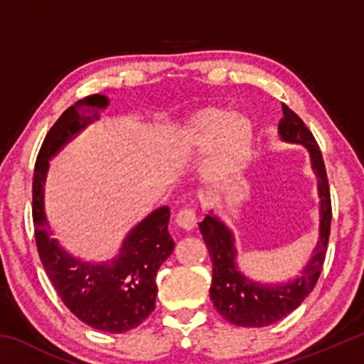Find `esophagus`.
<instances>
[{"instance_id":"34e87169","label":"esophagus","mask_w":364,"mask_h":364,"mask_svg":"<svg viewBox=\"0 0 364 364\" xmlns=\"http://www.w3.org/2000/svg\"><path fill=\"white\" fill-rule=\"evenodd\" d=\"M197 212H196V207H186V208H181L180 212L176 213V223L178 226H181L183 230L191 231L193 228H196L197 225Z\"/></svg>"}]
</instances>
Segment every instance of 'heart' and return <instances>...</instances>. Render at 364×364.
Here are the masks:
<instances>
[{
	"mask_svg": "<svg viewBox=\"0 0 364 364\" xmlns=\"http://www.w3.org/2000/svg\"><path fill=\"white\" fill-rule=\"evenodd\" d=\"M252 125L230 109L208 107L191 117L175 139L178 156L202 154L212 149L207 180L220 183L241 167L252 146Z\"/></svg>",
	"mask_w": 364,
	"mask_h": 364,
	"instance_id": "1",
	"label": "heart"
}]
</instances>
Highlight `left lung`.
Segmentation results:
<instances>
[{"mask_svg":"<svg viewBox=\"0 0 364 364\" xmlns=\"http://www.w3.org/2000/svg\"><path fill=\"white\" fill-rule=\"evenodd\" d=\"M282 112L284 117L278 127L279 138L287 143L304 144L310 152L311 167L318 176L319 239L301 274L286 284H258L250 281L237 268L232 232L212 213L205 215L199 223L213 264L210 299L215 310L226 321L244 328H263L292 313L316 286L328 252L332 207L323 154L304 120L286 104H282Z\"/></svg>","mask_w":364,"mask_h":364,"instance_id":"8db88e82","label":"left lung"}]
</instances>
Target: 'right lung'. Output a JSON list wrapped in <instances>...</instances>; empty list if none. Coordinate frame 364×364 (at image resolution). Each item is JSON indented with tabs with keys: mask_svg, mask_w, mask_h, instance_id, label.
<instances>
[{
	"mask_svg": "<svg viewBox=\"0 0 364 364\" xmlns=\"http://www.w3.org/2000/svg\"><path fill=\"white\" fill-rule=\"evenodd\" d=\"M106 106L104 96H86L67 109L48 132L35 162L32 215L43 268L63 304L91 328L122 334L138 328L156 308L157 271L175 249L168 232L170 208L165 205L141 221L110 267L82 263L60 249L51 239L43 212L49 157L77 132L100 119V109Z\"/></svg>",
	"mask_w": 364,
	"mask_h": 364,
	"instance_id": "obj_1",
	"label": "right lung"
}]
</instances>
